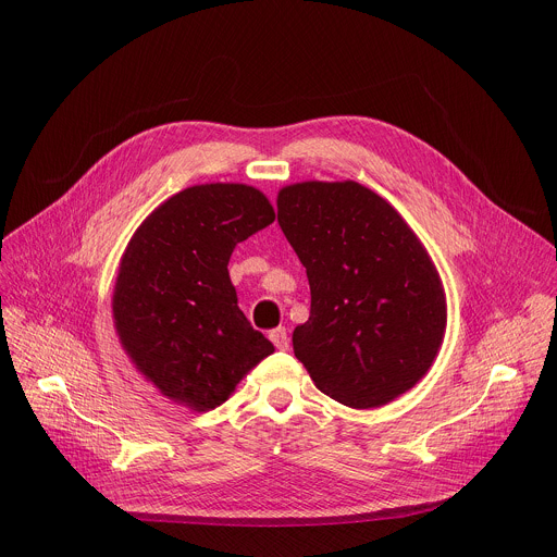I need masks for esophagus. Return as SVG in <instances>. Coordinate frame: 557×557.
<instances>
[{
	"instance_id": "1",
	"label": "esophagus",
	"mask_w": 557,
	"mask_h": 557,
	"mask_svg": "<svg viewBox=\"0 0 557 557\" xmlns=\"http://www.w3.org/2000/svg\"><path fill=\"white\" fill-rule=\"evenodd\" d=\"M269 339L273 342V346L277 350H288V333H286V329H273L269 333Z\"/></svg>"
}]
</instances>
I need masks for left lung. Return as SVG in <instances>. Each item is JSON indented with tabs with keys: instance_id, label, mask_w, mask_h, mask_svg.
<instances>
[{
	"instance_id": "1",
	"label": "left lung",
	"mask_w": 557,
	"mask_h": 557,
	"mask_svg": "<svg viewBox=\"0 0 557 557\" xmlns=\"http://www.w3.org/2000/svg\"><path fill=\"white\" fill-rule=\"evenodd\" d=\"M277 222L310 284L293 350L314 385L357 410L414 387L441 350L447 304L401 213L355 181H308L280 189Z\"/></svg>"
}]
</instances>
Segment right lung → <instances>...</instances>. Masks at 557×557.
<instances>
[{
	"label": "right lung",
	"instance_id": "1",
	"mask_svg": "<svg viewBox=\"0 0 557 557\" xmlns=\"http://www.w3.org/2000/svg\"><path fill=\"white\" fill-rule=\"evenodd\" d=\"M275 211L249 185H194L134 231L112 295L123 350L168 399L196 412L224 404L275 348L237 306L228 258Z\"/></svg>",
	"mask_w": 557,
	"mask_h": 557
}]
</instances>
